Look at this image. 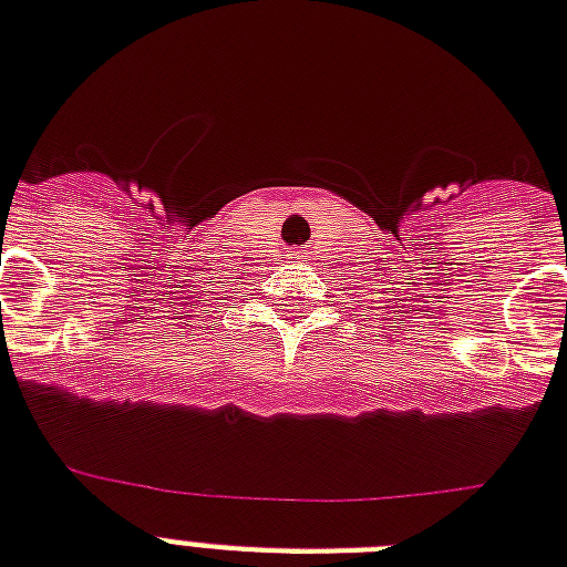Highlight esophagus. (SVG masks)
<instances>
[{
  "mask_svg": "<svg viewBox=\"0 0 567 567\" xmlns=\"http://www.w3.org/2000/svg\"><path fill=\"white\" fill-rule=\"evenodd\" d=\"M288 256H291V259H299V254H297V250H291V254H288Z\"/></svg>",
  "mask_w": 567,
  "mask_h": 567,
  "instance_id": "obj_1",
  "label": "esophagus"
}]
</instances>
